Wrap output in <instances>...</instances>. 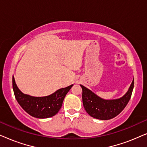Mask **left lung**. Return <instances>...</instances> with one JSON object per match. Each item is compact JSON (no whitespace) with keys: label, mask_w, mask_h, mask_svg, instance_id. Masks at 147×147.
Here are the masks:
<instances>
[{"label":"left lung","mask_w":147,"mask_h":147,"mask_svg":"<svg viewBox=\"0 0 147 147\" xmlns=\"http://www.w3.org/2000/svg\"><path fill=\"white\" fill-rule=\"evenodd\" d=\"M80 86L82 89L83 105L87 113L96 119L106 120L118 115L127 105L134 88V79L127 92L118 99H103L85 86Z\"/></svg>","instance_id":"8db88e82"}]
</instances>
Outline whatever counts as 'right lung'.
<instances>
[{
	"label": "right lung",
	"mask_w": 147,
	"mask_h": 147,
	"mask_svg": "<svg viewBox=\"0 0 147 147\" xmlns=\"http://www.w3.org/2000/svg\"><path fill=\"white\" fill-rule=\"evenodd\" d=\"M74 86L57 90L51 95L35 97L22 92L16 84L13 76V88L16 100L25 111L37 118H47L55 116L61 108L66 94Z\"/></svg>",
	"instance_id": "right-lung-1"
}]
</instances>
